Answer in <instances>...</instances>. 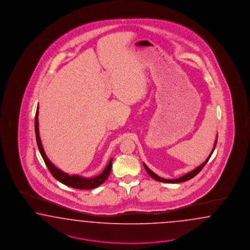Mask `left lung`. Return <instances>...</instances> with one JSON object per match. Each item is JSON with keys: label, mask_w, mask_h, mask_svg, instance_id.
I'll use <instances>...</instances> for the list:
<instances>
[{"label": "left lung", "mask_w": 250, "mask_h": 250, "mask_svg": "<svg viewBox=\"0 0 250 250\" xmlns=\"http://www.w3.org/2000/svg\"><path fill=\"white\" fill-rule=\"evenodd\" d=\"M216 142H217V137L215 138V141H214V145H213V147H212V152L210 153V155L208 156V158L205 159V162L203 163V164H201L200 166L197 167H195L194 169H192L191 171H189L188 173H186V174L182 175V177H180V178H177V179H172V180H167V179H164V178H161V177H159V175L156 174V173H154L153 171H152L151 169L148 167L146 166V164H145L144 162H143V165H144L145 169H146V171L148 173V175L153 178L154 180H156V181H158V182H165V183H180V182H187V181H189L190 179H192L194 176H196L201 170H202V168L205 166V164L208 162V160L209 159L211 158V156H212V152L214 150V148H215V146H216Z\"/></svg>", "instance_id": "left-lung-1"}]
</instances>
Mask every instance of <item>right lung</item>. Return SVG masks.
<instances>
[{
    "mask_svg": "<svg viewBox=\"0 0 250 250\" xmlns=\"http://www.w3.org/2000/svg\"><path fill=\"white\" fill-rule=\"evenodd\" d=\"M38 108H37V113H36V117H35V131H36V136H37V143H38V149L42 156V158L45 161V165L47 167V168L49 169L50 173L52 174L54 178L61 182L62 184H65L68 187L74 188V189H91L98 187L100 185H102L104 182H105L108 178V176L111 172L112 169V162L113 159H110L109 163L107 164V166L104 167V169L103 170L102 173L95 176V177H91V178H87L83 177L81 175L72 174L69 175L64 171H62L59 167L54 165L53 163L49 160L47 158V156L45 155L43 145L41 142V138L39 136V123H38Z\"/></svg>",
    "mask_w": 250,
    "mask_h": 250,
    "instance_id": "1",
    "label": "right lung"
}]
</instances>
